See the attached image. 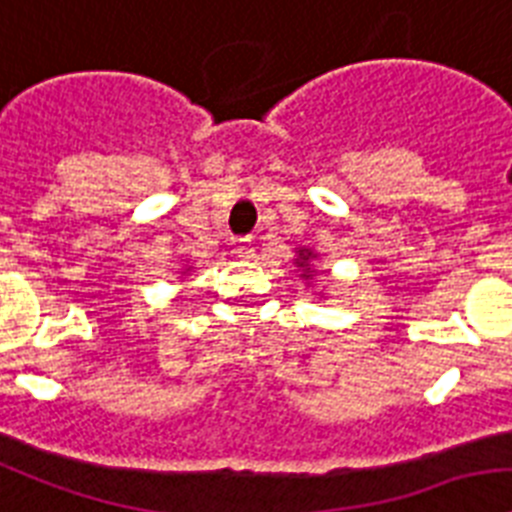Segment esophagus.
Instances as JSON below:
<instances>
[{
  "label": "esophagus",
  "instance_id": "obj_1",
  "mask_svg": "<svg viewBox=\"0 0 512 512\" xmlns=\"http://www.w3.org/2000/svg\"><path fill=\"white\" fill-rule=\"evenodd\" d=\"M234 252L239 257H244V260H249V257L255 255V247H252V239L249 236H242V239H236V247Z\"/></svg>",
  "mask_w": 512,
  "mask_h": 512
}]
</instances>
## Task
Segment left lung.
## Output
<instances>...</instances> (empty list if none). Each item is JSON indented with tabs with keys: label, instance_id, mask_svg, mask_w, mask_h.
I'll return each mask as SVG.
<instances>
[{
	"label": "left lung",
	"instance_id": "1",
	"mask_svg": "<svg viewBox=\"0 0 512 512\" xmlns=\"http://www.w3.org/2000/svg\"><path fill=\"white\" fill-rule=\"evenodd\" d=\"M299 255H305V257H302V263H299V265H302V268H307V257H310V255H307L305 249H299ZM305 273H310V268H307Z\"/></svg>",
	"mask_w": 512,
	"mask_h": 512
}]
</instances>
